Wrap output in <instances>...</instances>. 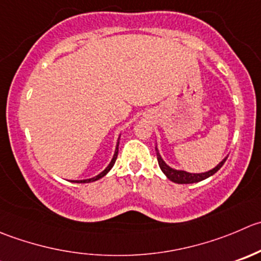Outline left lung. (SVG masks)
Wrapping results in <instances>:
<instances>
[{
  "label": "left lung",
  "mask_w": 261,
  "mask_h": 261,
  "mask_svg": "<svg viewBox=\"0 0 261 261\" xmlns=\"http://www.w3.org/2000/svg\"><path fill=\"white\" fill-rule=\"evenodd\" d=\"M155 150H156V159H158V164H159V167H161L162 172H163V173L168 177V179H171L172 182H176V184H195V182L203 181V179L213 176V174L216 173V172L218 171L222 166H223L224 162H226V159H227V156H226V158H224L223 161L218 164V166L214 167L213 169H211V171H208V172H203V173H190V172H186V171H178V169L171 168V167H169L168 164H166V162L162 159L158 149L155 148Z\"/></svg>",
  "instance_id": "1"
}]
</instances>
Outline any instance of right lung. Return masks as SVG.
I'll return each instance as SVG.
<instances>
[{
  "instance_id": "1",
  "label": "right lung",
  "mask_w": 261,
  "mask_h": 261,
  "mask_svg": "<svg viewBox=\"0 0 261 261\" xmlns=\"http://www.w3.org/2000/svg\"><path fill=\"white\" fill-rule=\"evenodd\" d=\"M118 144H120V138H118V141H117V146H116V150H115V154H113V158L112 161H111V163L108 164L107 168L105 169L103 172H100L99 174H97L95 177H93V178H88V179H80V181H72V182H76V184H87V182H93V181H97V179L102 178V177H105L106 174L108 173V172L111 171V168L113 167V164H115L116 159H117V155H118Z\"/></svg>"
}]
</instances>
